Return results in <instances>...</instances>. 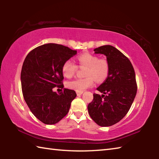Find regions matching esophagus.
<instances>
[{"label": "esophagus", "instance_id": "obj_1", "mask_svg": "<svg viewBox=\"0 0 159 159\" xmlns=\"http://www.w3.org/2000/svg\"><path fill=\"white\" fill-rule=\"evenodd\" d=\"M83 91H76V94H77V95L78 96H79V95H82L83 94Z\"/></svg>", "mask_w": 159, "mask_h": 159}]
</instances>
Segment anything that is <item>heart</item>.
Listing matches in <instances>:
<instances>
[{
  "instance_id": "heart-1",
  "label": "heart",
  "mask_w": 159,
  "mask_h": 159,
  "mask_svg": "<svg viewBox=\"0 0 159 159\" xmlns=\"http://www.w3.org/2000/svg\"><path fill=\"white\" fill-rule=\"evenodd\" d=\"M79 67H85L83 79L70 80L67 87L76 91H83L93 86L96 82L102 83L107 78L109 72V63L107 59L99 58L98 56L90 52H85L78 57ZM78 66L71 60L64 61L61 71L66 78H71L76 73Z\"/></svg>"
}]
</instances>
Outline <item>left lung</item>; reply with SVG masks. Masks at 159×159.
Masks as SVG:
<instances>
[{
  "label": "left lung",
  "instance_id": "obj_1",
  "mask_svg": "<svg viewBox=\"0 0 159 159\" xmlns=\"http://www.w3.org/2000/svg\"><path fill=\"white\" fill-rule=\"evenodd\" d=\"M94 51L106 55L109 72L97 88L103 95L94 93L88 110L97 124L107 127L119 122L130 109L138 90L135 73L129 59L111 45H103Z\"/></svg>",
  "mask_w": 159,
  "mask_h": 159
}]
</instances>
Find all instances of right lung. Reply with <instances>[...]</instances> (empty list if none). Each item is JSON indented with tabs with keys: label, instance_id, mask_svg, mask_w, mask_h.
<instances>
[{
	"label": "right lung",
	"instance_id": "add662e5",
	"mask_svg": "<svg viewBox=\"0 0 159 159\" xmlns=\"http://www.w3.org/2000/svg\"><path fill=\"white\" fill-rule=\"evenodd\" d=\"M76 53L62 45L48 43L32 50L24 61L21 71L24 99L32 114L45 124H55L62 119L76 97L74 90L66 88L59 94L52 91L53 88H64L61 67Z\"/></svg>",
	"mask_w": 159,
	"mask_h": 159
}]
</instances>
